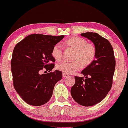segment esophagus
Instances as JSON below:
<instances>
[{
	"instance_id": "obj_1",
	"label": "esophagus",
	"mask_w": 128,
	"mask_h": 128,
	"mask_svg": "<svg viewBox=\"0 0 128 128\" xmlns=\"http://www.w3.org/2000/svg\"><path fill=\"white\" fill-rule=\"evenodd\" d=\"M67 76H68V75H67V74H66V73H62V77L63 78H66V77H67Z\"/></svg>"
}]
</instances>
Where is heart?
I'll list each match as a JSON object with an SVG mask.
<instances>
[{"instance_id": "b5f03b06", "label": "heart", "mask_w": 128, "mask_h": 128, "mask_svg": "<svg viewBox=\"0 0 128 128\" xmlns=\"http://www.w3.org/2000/svg\"><path fill=\"white\" fill-rule=\"evenodd\" d=\"M67 48L74 50L72 62L62 61L57 64L56 68L66 74H72L80 70L82 67H87L93 62L96 56V48L92 44L89 43L86 39L79 36H72L64 42ZM52 55L56 61L62 58V49L60 44L54 46Z\"/></svg>"}]
</instances>
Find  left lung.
<instances>
[{"instance_id": "8db88e82", "label": "left lung", "mask_w": 128, "mask_h": 128, "mask_svg": "<svg viewBox=\"0 0 128 128\" xmlns=\"http://www.w3.org/2000/svg\"><path fill=\"white\" fill-rule=\"evenodd\" d=\"M80 36L93 42L96 56L93 62L81 72L85 78L74 76L75 84L70 92L76 102L91 106L101 102L111 90L116 60L112 47L108 40L96 32H86Z\"/></svg>"}]
</instances>
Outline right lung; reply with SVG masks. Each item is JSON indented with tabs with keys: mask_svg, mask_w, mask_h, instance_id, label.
Returning <instances> with one entry per match:
<instances>
[{
	"mask_svg": "<svg viewBox=\"0 0 128 128\" xmlns=\"http://www.w3.org/2000/svg\"><path fill=\"white\" fill-rule=\"evenodd\" d=\"M64 37L31 34L17 43L13 50L11 67L14 88L29 105L40 106L48 102L56 83L62 79L60 70L50 72L55 67L53 48ZM44 68L49 73L40 74Z\"/></svg>",
	"mask_w": 128,
	"mask_h": 128,
	"instance_id": "obj_1",
	"label": "right lung"
}]
</instances>
